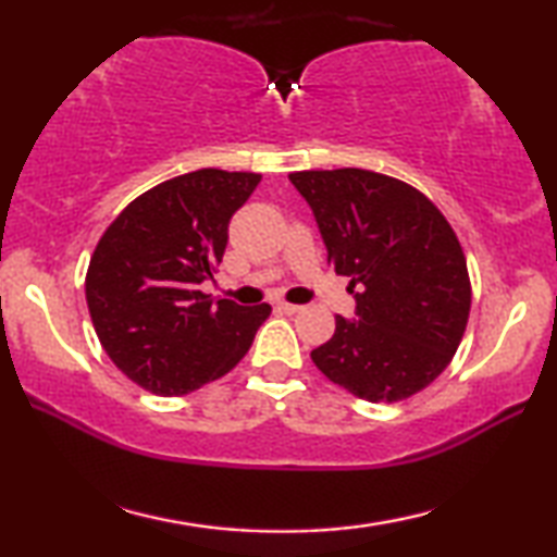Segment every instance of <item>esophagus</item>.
Masks as SVG:
<instances>
[{"instance_id":"obj_1","label":"esophagus","mask_w":557,"mask_h":557,"mask_svg":"<svg viewBox=\"0 0 557 557\" xmlns=\"http://www.w3.org/2000/svg\"><path fill=\"white\" fill-rule=\"evenodd\" d=\"M277 309H280V312H285V314H297L301 307L299 305H289V301H280Z\"/></svg>"}]
</instances>
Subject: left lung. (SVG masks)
Wrapping results in <instances>:
<instances>
[{
    "label": "left lung",
    "instance_id": "obj_1",
    "mask_svg": "<svg viewBox=\"0 0 557 557\" xmlns=\"http://www.w3.org/2000/svg\"><path fill=\"white\" fill-rule=\"evenodd\" d=\"M309 203L356 317L312 351L329 381L369 403L410 398L447 369L465 336L471 289L455 231L398 178L334 169L289 174Z\"/></svg>",
    "mask_w": 557,
    "mask_h": 557
}]
</instances>
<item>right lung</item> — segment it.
I'll use <instances>...</instances> for the list:
<instances>
[{"label": "right lung", "mask_w": 557, "mask_h": 557, "mask_svg": "<svg viewBox=\"0 0 557 557\" xmlns=\"http://www.w3.org/2000/svg\"><path fill=\"white\" fill-rule=\"evenodd\" d=\"M260 174L199 169L149 188L102 235L86 277L88 312L106 354L129 381L184 395L228 373L270 317L203 295L228 223Z\"/></svg>", "instance_id": "right-lung-1"}]
</instances>
